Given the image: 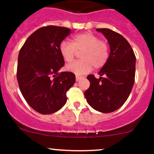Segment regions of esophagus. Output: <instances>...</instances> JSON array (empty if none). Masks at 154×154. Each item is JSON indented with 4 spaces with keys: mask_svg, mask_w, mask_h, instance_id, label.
Returning <instances> with one entry per match:
<instances>
[{
    "mask_svg": "<svg viewBox=\"0 0 154 154\" xmlns=\"http://www.w3.org/2000/svg\"><path fill=\"white\" fill-rule=\"evenodd\" d=\"M83 78V77H80V76H76V81H79L80 80Z\"/></svg>",
    "mask_w": 154,
    "mask_h": 154,
    "instance_id": "34e87169",
    "label": "esophagus"
}]
</instances>
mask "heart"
I'll return each instance as SVG.
<instances>
[{
  "label": "heart",
  "instance_id": "heart-1",
  "mask_svg": "<svg viewBox=\"0 0 154 154\" xmlns=\"http://www.w3.org/2000/svg\"><path fill=\"white\" fill-rule=\"evenodd\" d=\"M76 51H82L81 60L74 62L66 66V69L76 75H83L95 68L103 67L109 58V46L105 41L90 32L74 35L71 43L62 42L60 45V53L66 63H71Z\"/></svg>",
  "mask_w": 154,
  "mask_h": 154
}]
</instances>
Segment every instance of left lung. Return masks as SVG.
<instances>
[{
	"label": "left lung",
	"mask_w": 154,
	"mask_h": 154,
	"mask_svg": "<svg viewBox=\"0 0 154 154\" xmlns=\"http://www.w3.org/2000/svg\"><path fill=\"white\" fill-rule=\"evenodd\" d=\"M107 39L110 48L106 64L98 74H90V86L85 91L88 104L94 109L109 113L120 108L128 98L135 81L136 56L124 36L110 29H96Z\"/></svg>",
	"instance_id": "8db88e82"
}]
</instances>
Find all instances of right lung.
<instances>
[{
    "mask_svg": "<svg viewBox=\"0 0 154 154\" xmlns=\"http://www.w3.org/2000/svg\"><path fill=\"white\" fill-rule=\"evenodd\" d=\"M70 32L64 27H41L27 38L18 54L19 88L27 103L41 114L60 109L67 100L66 92L75 83L74 74L58 72L65 63L60 45Z\"/></svg>",
    "mask_w": 154,
    "mask_h": 154,
    "instance_id": "1",
    "label": "right lung"
}]
</instances>
